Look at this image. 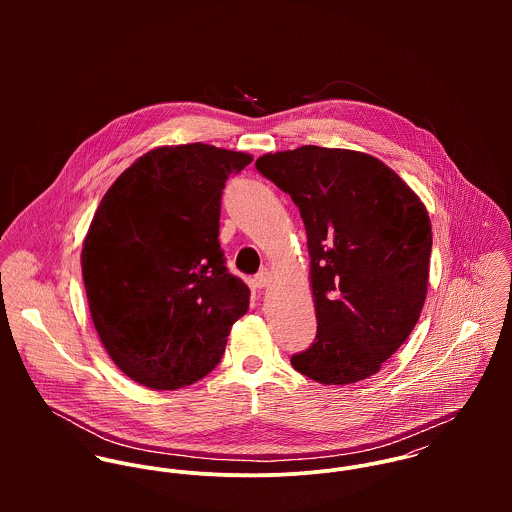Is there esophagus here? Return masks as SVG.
<instances>
[{
  "mask_svg": "<svg viewBox=\"0 0 512 512\" xmlns=\"http://www.w3.org/2000/svg\"><path fill=\"white\" fill-rule=\"evenodd\" d=\"M270 284H272V274H270L268 270H262V272L256 274V278H254V286H256V288L264 290V288H268Z\"/></svg>",
  "mask_w": 512,
  "mask_h": 512,
  "instance_id": "1",
  "label": "esophagus"
}]
</instances>
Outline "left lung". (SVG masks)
<instances>
[{"mask_svg":"<svg viewBox=\"0 0 512 512\" xmlns=\"http://www.w3.org/2000/svg\"><path fill=\"white\" fill-rule=\"evenodd\" d=\"M292 197L307 232L317 317L292 366L321 384L376 374L416 327L430 276L432 222L418 195L380 159L301 146L256 159Z\"/></svg>","mask_w":512,"mask_h":512,"instance_id":"1","label":"left lung"}]
</instances>
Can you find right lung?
Segmentation results:
<instances>
[{"label":"right lung","instance_id":"1","mask_svg":"<svg viewBox=\"0 0 512 512\" xmlns=\"http://www.w3.org/2000/svg\"><path fill=\"white\" fill-rule=\"evenodd\" d=\"M252 155L207 144L163 146L106 191L82 244V280L116 366L153 390L207 376L250 303L219 244L220 197Z\"/></svg>","mask_w":512,"mask_h":512}]
</instances>
